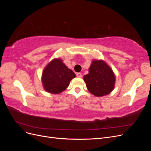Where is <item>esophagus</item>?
Returning <instances> with one entry per match:
<instances>
[{
	"label": "esophagus",
	"mask_w": 151,
	"mask_h": 151,
	"mask_svg": "<svg viewBox=\"0 0 151 151\" xmlns=\"http://www.w3.org/2000/svg\"><path fill=\"white\" fill-rule=\"evenodd\" d=\"M76 76L77 77H82V74H81V73H77L76 74Z\"/></svg>",
	"instance_id": "esophagus-1"
}]
</instances>
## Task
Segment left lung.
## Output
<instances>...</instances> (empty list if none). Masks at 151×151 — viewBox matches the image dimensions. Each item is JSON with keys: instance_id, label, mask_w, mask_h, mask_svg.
Wrapping results in <instances>:
<instances>
[{"instance_id": "1", "label": "left lung", "mask_w": 151, "mask_h": 151, "mask_svg": "<svg viewBox=\"0 0 151 151\" xmlns=\"http://www.w3.org/2000/svg\"><path fill=\"white\" fill-rule=\"evenodd\" d=\"M87 89L96 97L109 94L115 88V75L111 68L103 60H94L89 74L84 76Z\"/></svg>"}]
</instances>
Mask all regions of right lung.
<instances>
[{
	"label": "right lung",
	"mask_w": 151,
	"mask_h": 151,
	"mask_svg": "<svg viewBox=\"0 0 151 151\" xmlns=\"http://www.w3.org/2000/svg\"><path fill=\"white\" fill-rule=\"evenodd\" d=\"M76 74L61 58H54L43 69L42 82L44 89L51 94H60L65 91Z\"/></svg>",
	"instance_id": "obj_1"
}]
</instances>
